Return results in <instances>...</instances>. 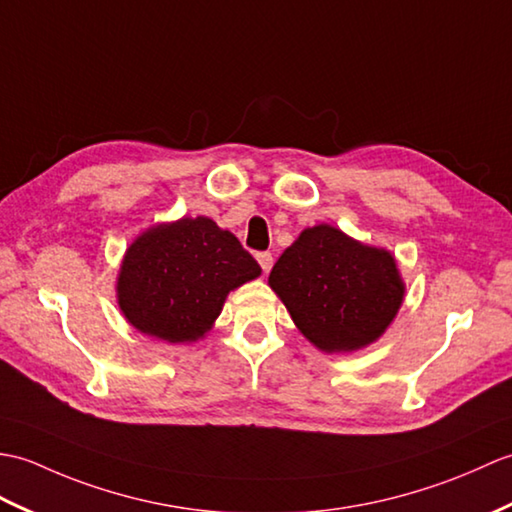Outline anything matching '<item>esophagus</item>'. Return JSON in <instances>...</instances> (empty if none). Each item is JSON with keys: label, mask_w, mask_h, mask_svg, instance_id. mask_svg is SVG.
<instances>
[{"label": "esophagus", "mask_w": 512, "mask_h": 512, "mask_svg": "<svg viewBox=\"0 0 512 512\" xmlns=\"http://www.w3.org/2000/svg\"><path fill=\"white\" fill-rule=\"evenodd\" d=\"M256 260H258V265H260V269L265 271V274L271 269V265H274V256H271L269 252H258Z\"/></svg>", "instance_id": "obj_1"}]
</instances>
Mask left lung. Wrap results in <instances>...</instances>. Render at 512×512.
<instances>
[{"label": "left lung", "mask_w": 512, "mask_h": 512, "mask_svg": "<svg viewBox=\"0 0 512 512\" xmlns=\"http://www.w3.org/2000/svg\"><path fill=\"white\" fill-rule=\"evenodd\" d=\"M295 326L326 352L372 344L394 320L405 287L390 252L331 225L309 227L269 274Z\"/></svg>", "instance_id": "obj_1"}]
</instances>
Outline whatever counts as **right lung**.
I'll use <instances>...</instances> for the list:
<instances>
[{
    "instance_id": "add662e5",
    "label": "right lung",
    "mask_w": 512,
    "mask_h": 512,
    "mask_svg": "<svg viewBox=\"0 0 512 512\" xmlns=\"http://www.w3.org/2000/svg\"><path fill=\"white\" fill-rule=\"evenodd\" d=\"M260 276L238 238L206 219L144 232L122 260L118 302L138 331L170 344L195 342L217 320L225 295Z\"/></svg>"
}]
</instances>
